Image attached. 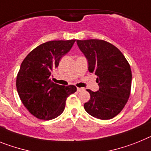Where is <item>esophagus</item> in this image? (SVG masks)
<instances>
[{
	"label": "esophagus",
	"mask_w": 151,
	"mask_h": 151,
	"mask_svg": "<svg viewBox=\"0 0 151 151\" xmlns=\"http://www.w3.org/2000/svg\"><path fill=\"white\" fill-rule=\"evenodd\" d=\"M77 92H81V91H83V90H84V89L81 88V87H77Z\"/></svg>",
	"instance_id": "1"
}]
</instances>
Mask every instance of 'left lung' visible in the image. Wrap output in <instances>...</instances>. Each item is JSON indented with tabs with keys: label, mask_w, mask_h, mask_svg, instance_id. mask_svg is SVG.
Here are the masks:
<instances>
[{
	"label": "left lung",
	"mask_w": 151,
	"mask_h": 151,
	"mask_svg": "<svg viewBox=\"0 0 151 151\" xmlns=\"http://www.w3.org/2000/svg\"><path fill=\"white\" fill-rule=\"evenodd\" d=\"M80 50L88 61V70L97 76L99 88L96 92L86 90L90 99L84 109L90 115L111 119L120 113L130 96L132 70L130 65L119 48L99 39L77 40Z\"/></svg>",
	"instance_id": "left-lung-1"
}]
</instances>
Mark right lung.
<instances>
[{
  "label": "right lung",
  "instance_id": "obj_1",
  "mask_svg": "<svg viewBox=\"0 0 151 151\" xmlns=\"http://www.w3.org/2000/svg\"><path fill=\"white\" fill-rule=\"evenodd\" d=\"M74 42L75 39L43 43L30 52L21 64L17 90L24 106L37 119H55L65 110L67 98L77 91L74 85L61 86L51 81L53 70Z\"/></svg>",
  "mask_w": 151,
  "mask_h": 151
}]
</instances>
